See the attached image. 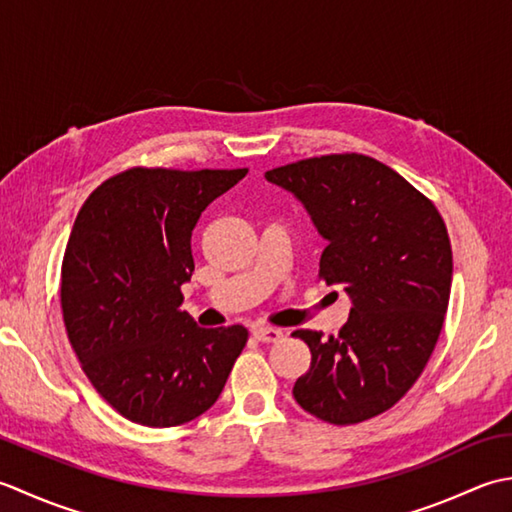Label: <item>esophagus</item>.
<instances>
[{
    "mask_svg": "<svg viewBox=\"0 0 512 512\" xmlns=\"http://www.w3.org/2000/svg\"><path fill=\"white\" fill-rule=\"evenodd\" d=\"M285 336L283 329H276V327H256L254 329V338L260 342H276Z\"/></svg>",
    "mask_w": 512,
    "mask_h": 512,
    "instance_id": "esophagus-1",
    "label": "esophagus"
}]
</instances>
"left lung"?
I'll use <instances>...</instances> for the list:
<instances>
[{"mask_svg":"<svg viewBox=\"0 0 512 512\" xmlns=\"http://www.w3.org/2000/svg\"><path fill=\"white\" fill-rule=\"evenodd\" d=\"M325 238L318 280L351 300L338 336L300 329L311 367L294 398L329 424L384 413L420 378L451 296L453 254L429 198L364 154H329L265 172Z\"/></svg>","mask_w":512,"mask_h":512,"instance_id":"left-lung-1","label":"left lung"}]
</instances>
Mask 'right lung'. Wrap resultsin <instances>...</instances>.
Listing matches in <instances>:
<instances>
[{"mask_svg":"<svg viewBox=\"0 0 512 512\" xmlns=\"http://www.w3.org/2000/svg\"><path fill=\"white\" fill-rule=\"evenodd\" d=\"M247 170L134 168L83 203L61 265V309L92 387L154 429L203 415L247 342L241 325L203 329L181 311L192 232Z\"/></svg>","mask_w":512,"mask_h":512,"instance_id":"obj_1","label":"right lung"}]
</instances>
